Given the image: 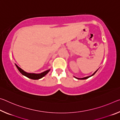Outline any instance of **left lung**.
<instances>
[{
  "label": "left lung",
  "instance_id": "obj_1",
  "mask_svg": "<svg viewBox=\"0 0 120 120\" xmlns=\"http://www.w3.org/2000/svg\"><path fill=\"white\" fill-rule=\"evenodd\" d=\"M97 70H98V69H97L96 71H95L94 74H92V75H91V76H88V77H84V78H77V77H75L74 76V77L75 78H76V79H87V78H89V77H92V76H93V75H95V73H96L97 71Z\"/></svg>",
  "mask_w": 120,
  "mask_h": 120
}]
</instances>
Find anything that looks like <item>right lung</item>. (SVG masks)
I'll use <instances>...</instances> for the list:
<instances>
[{
	"label": "right lung",
	"instance_id": "right-lung-1",
	"mask_svg": "<svg viewBox=\"0 0 120 120\" xmlns=\"http://www.w3.org/2000/svg\"><path fill=\"white\" fill-rule=\"evenodd\" d=\"M16 66L17 68L18 69V70H19V71L21 73V74L25 76L26 77H27V78L32 79H34V80H36V79H39L42 78V77H43L44 76H45V75L48 74V73L50 71V69L49 70H47L44 71L43 72L40 73V74H34V73H28L24 71L22 69H21L20 67H19V66H17V64H16Z\"/></svg>",
	"mask_w": 120,
	"mask_h": 120
}]
</instances>
